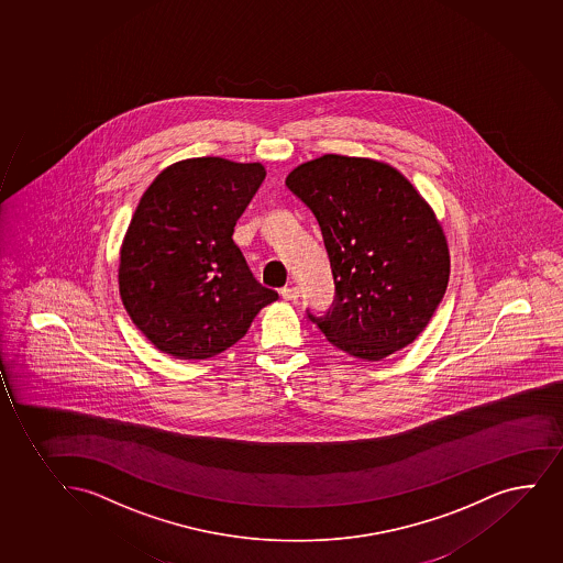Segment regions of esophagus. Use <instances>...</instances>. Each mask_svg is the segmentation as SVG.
I'll return each mask as SVG.
<instances>
[{"label":"esophagus","instance_id":"obj_1","mask_svg":"<svg viewBox=\"0 0 563 563\" xmlns=\"http://www.w3.org/2000/svg\"><path fill=\"white\" fill-rule=\"evenodd\" d=\"M279 295L284 300H297L300 297V291H298V287L291 285V287H284V289H279Z\"/></svg>","mask_w":563,"mask_h":563}]
</instances>
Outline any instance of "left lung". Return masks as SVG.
<instances>
[{
  "label": "left lung",
  "mask_w": 563,
  "mask_h": 563,
  "mask_svg": "<svg viewBox=\"0 0 563 563\" xmlns=\"http://www.w3.org/2000/svg\"><path fill=\"white\" fill-rule=\"evenodd\" d=\"M285 186L316 216L334 276V302L308 317L338 350L382 361L427 329L449 284L440 221L387 163L327 154Z\"/></svg>",
  "instance_id": "obj_1"
}]
</instances>
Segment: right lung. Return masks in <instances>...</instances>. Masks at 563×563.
<instances>
[{"label": "right lung", "mask_w": 563, "mask_h": 563, "mask_svg": "<svg viewBox=\"0 0 563 563\" xmlns=\"http://www.w3.org/2000/svg\"><path fill=\"white\" fill-rule=\"evenodd\" d=\"M261 163L195 157L144 191L120 252V297L167 355L210 358L239 342L278 292L253 278L234 225L265 180Z\"/></svg>", "instance_id": "1"}]
</instances>
